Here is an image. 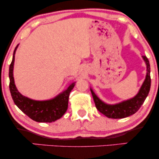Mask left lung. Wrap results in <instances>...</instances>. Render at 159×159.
<instances>
[{
	"label": "left lung",
	"instance_id": "left-lung-1",
	"mask_svg": "<svg viewBox=\"0 0 159 159\" xmlns=\"http://www.w3.org/2000/svg\"><path fill=\"white\" fill-rule=\"evenodd\" d=\"M143 58L147 63V73L145 81H144L139 93L135 97L130 100H128V101L123 102L122 103L117 104V105H109L102 102L96 96L93 91L90 90L93 97L95 105H96V108L98 109L99 112H101L102 114H103L108 118L121 119V118H125L131 116L139 110V108L145 101L146 98L148 96L151 86L150 65H149V62L147 57L143 56Z\"/></svg>",
	"mask_w": 159,
	"mask_h": 159
}]
</instances>
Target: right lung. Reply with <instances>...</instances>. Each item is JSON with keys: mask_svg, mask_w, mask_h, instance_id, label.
I'll use <instances>...</instances> for the list:
<instances>
[{"mask_svg": "<svg viewBox=\"0 0 159 159\" xmlns=\"http://www.w3.org/2000/svg\"><path fill=\"white\" fill-rule=\"evenodd\" d=\"M16 48L14 50L13 57L9 69L10 90L14 103L27 116L36 122L52 123L60 119L67 110L69 93L75 83H72L64 92L49 101H34L23 96L16 89L12 74Z\"/></svg>", "mask_w": 159, "mask_h": 159, "instance_id": "obj_1", "label": "right lung"}]
</instances>
